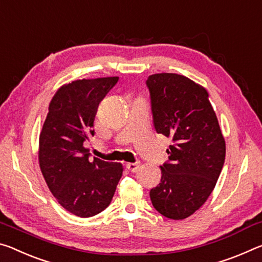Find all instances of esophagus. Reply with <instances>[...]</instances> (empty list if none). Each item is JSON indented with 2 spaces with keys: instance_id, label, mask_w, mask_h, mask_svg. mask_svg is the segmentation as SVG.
<instances>
[{
  "instance_id": "obj_1",
  "label": "esophagus",
  "mask_w": 262,
  "mask_h": 262,
  "mask_svg": "<svg viewBox=\"0 0 262 262\" xmlns=\"http://www.w3.org/2000/svg\"><path fill=\"white\" fill-rule=\"evenodd\" d=\"M126 168L132 171V173H136L139 168V164L138 162H128V164H126Z\"/></svg>"
}]
</instances>
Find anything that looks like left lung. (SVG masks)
<instances>
[{
    "instance_id": "1",
    "label": "left lung",
    "mask_w": 262,
    "mask_h": 262,
    "mask_svg": "<svg viewBox=\"0 0 262 262\" xmlns=\"http://www.w3.org/2000/svg\"><path fill=\"white\" fill-rule=\"evenodd\" d=\"M146 87L157 134L170 138L161 182L149 191L153 207L170 220H184L211 194L225 161L223 138L208 92L173 73L148 76Z\"/></svg>"
}]
</instances>
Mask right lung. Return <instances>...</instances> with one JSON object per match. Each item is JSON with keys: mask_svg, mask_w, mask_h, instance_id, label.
Wrapping results in <instances>:
<instances>
[{"mask_svg": "<svg viewBox=\"0 0 262 262\" xmlns=\"http://www.w3.org/2000/svg\"><path fill=\"white\" fill-rule=\"evenodd\" d=\"M118 78L78 80L62 85L50 103L39 136V165L51 192L73 215L92 217L110 204L123 174L118 162L91 153L84 141L95 135L94 119L100 102Z\"/></svg>", "mask_w": 262, "mask_h": 262, "instance_id": "1", "label": "right lung"}]
</instances>
